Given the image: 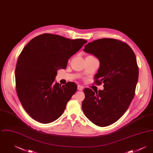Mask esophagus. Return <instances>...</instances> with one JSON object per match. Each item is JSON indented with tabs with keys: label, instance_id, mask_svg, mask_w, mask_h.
Returning a JSON list of instances; mask_svg holds the SVG:
<instances>
[{
	"label": "esophagus",
	"instance_id": "esophagus-1",
	"mask_svg": "<svg viewBox=\"0 0 153 153\" xmlns=\"http://www.w3.org/2000/svg\"><path fill=\"white\" fill-rule=\"evenodd\" d=\"M83 88H84V87L82 86V85H78V86H77V89H78L79 91H82Z\"/></svg>",
	"mask_w": 153,
	"mask_h": 153
}]
</instances>
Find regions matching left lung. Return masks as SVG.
<instances>
[{
  "label": "left lung",
  "instance_id": "8db88e82",
  "mask_svg": "<svg viewBox=\"0 0 153 153\" xmlns=\"http://www.w3.org/2000/svg\"><path fill=\"white\" fill-rule=\"evenodd\" d=\"M84 51L100 61L95 83H104L97 92L86 88L82 109L88 119L100 127L114 123L123 116L132 102L138 80L134 52L128 44L112 38H102L85 45Z\"/></svg>",
  "mask_w": 153,
  "mask_h": 153
}]
</instances>
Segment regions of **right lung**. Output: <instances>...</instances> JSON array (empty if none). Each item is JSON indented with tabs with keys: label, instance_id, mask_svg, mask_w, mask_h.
Masks as SVG:
<instances>
[{
	"label": "right lung",
	"instance_id": "obj_1",
	"mask_svg": "<svg viewBox=\"0 0 153 153\" xmlns=\"http://www.w3.org/2000/svg\"><path fill=\"white\" fill-rule=\"evenodd\" d=\"M87 41L45 33L32 39L21 53L15 68L16 90L22 107L33 119L49 123L61 116L77 86L54 83L57 70Z\"/></svg>",
	"mask_w": 153,
	"mask_h": 153
}]
</instances>
